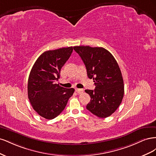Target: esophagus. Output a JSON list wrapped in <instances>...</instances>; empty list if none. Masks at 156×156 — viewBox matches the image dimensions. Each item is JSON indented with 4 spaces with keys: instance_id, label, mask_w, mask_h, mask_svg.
<instances>
[{
    "instance_id": "esophagus-1",
    "label": "esophagus",
    "mask_w": 156,
    "mask_h": 156,
    "mask_svg": "<svg viewBox=\"0 0 156 156\" xmlns=\"http://www.w3.org/2000/svg\"><path fill=\"white\" fill-rule=\"evenodd\" d=\"M76 92H77L78 94H83V93L84 92V90H83V89H81V88H77V89H76Z\"/></svg>"
}]
</instances>
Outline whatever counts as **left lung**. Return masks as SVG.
I'll use <instances>...</instances> for the list:
<instances>
[{
    "mask_svg": "<svg viewBox=\"0 0 156 156\" xmlns=\"http://www.w3.org/2000/svg\"><path fill=\"white\" fill-rule=\"evenodd\" d=\"M85 65L89 79H93L96 88L85 90L90 96L87 108L100 118H107L115 112L124 97V81L119 66L109 51L103 48L75 46Z\"/></svg>",
    "mask_w": 156,
    "mask_h": 156,
    "instance_id": "left-lung-1",
    "label": "left lung"
}]
</instances>
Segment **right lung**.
I'll use <instances>...</instances> for the list:
<instances>
[{"instance_id":"right-lung-1","label":"right lung","mask_w":156,"mask_h":156,"mask_svg":"<svg viewBox=\"0 0 156 156\" xmlns=\"http://www.w3.org/2000/svg\"><path fill=\"white\" fill-rule=\"evenodd\" d=\"M72 51L73 47L45 51L30 71L28 97L34 110L48 120L55 119L62 112L75 91L73 88H65L56 83Z\"/></svg>"}]
</instances>
